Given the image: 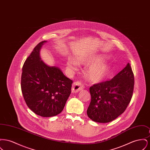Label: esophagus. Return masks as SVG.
<instances>
[{
	"label": "esophagus",
	"mask_w": 150,
	"mask_h": 150,
	"mask_svg": "<svg viewBox=\"0 0 150 150\" xmlns=\"http://www.w3.org/2000/svg\"><path fill=\"white\" fill-rule=\"evenodd\" d=\"M84 86L80 82H75L73 83L72 86V93H76L79 91L83 90Z\"/></svg>",
	"instance_id": "1"
}]
</instances>
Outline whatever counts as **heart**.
<instances>
[{
  "mask_svg": "<svg viewBox=\"0 0 150 150\" xmlns=\"http://www.w3.org/2000/svg\"><path fill=\"white\" fill-rule=\"evenodd\" d=\"M105 58L102 56H89L78 59V64H92L87 71V77L90 80L98 82L104 78L111 69V66L105 62ZM68 68L73 70L76 67V64L74 61L71 59L67 62Z\"/></svg>",
  "mask_w": 150,
  "mask_h": 150,
  "instance_id": "b5f03b06",
  "label": "heart"
}]
</instances>
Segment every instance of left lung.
<instances>
[{"label": "left lung", "mask_w": 150, "mask_h": 150, "mask_svg": "<svg viewBox=\"0 0 150 150\" xmlns=\"http://www.w3.org/2000/svg\"><path fill=\"white\" fill-rule=\"evenodd\" d=\"M134 85V74L128 63L111 80L90 87L91 101L86 111L88 116L100 123L113 121L126 110Z\"/></svg>", "instance_id": "obj_1"}]
</instances>
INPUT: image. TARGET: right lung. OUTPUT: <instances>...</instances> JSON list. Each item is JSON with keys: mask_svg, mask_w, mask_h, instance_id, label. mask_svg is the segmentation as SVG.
Segmentation results:
<instances>
[{"mask_svg": "<svg viewBox=\"0 0 150 150\" xmlns=\"http://www.w3.org/2000/svg\"><path fill=\"white\" fill-rule=\"evenodd\" d=\"M39 43L22 67V92L29 108L35 114L48 117L60 114L71 93L72 81L57 66L42 60L40 50L45 43Z\"/></svg>", "mask_w": 150, "mask_h": 150, "instance_id": "add662e5", "label": "right lung"}]
</instances>
